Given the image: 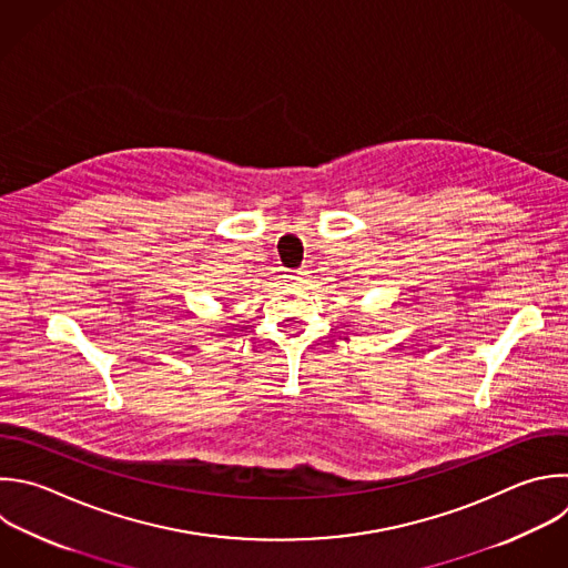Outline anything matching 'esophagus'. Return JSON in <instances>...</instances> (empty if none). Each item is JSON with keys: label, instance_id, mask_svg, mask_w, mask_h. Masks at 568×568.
I'll return each mask as SVG.
<instances>
[{"label": "esophagus", "instance_id": "1", "mask_svg": "<svg viewBox=\"0 0 568 568\" xmlns=\"http://www.w3.org/2000/svg\"><path fill=\"white\" fill-rule=\"evenodd\" d=\"M307 276H310L307 270H296V272L290 274V283H292V285H305V283H307Z\"/></svg>", "mask_w": 568, "mask_h": 568}]
</instances>
